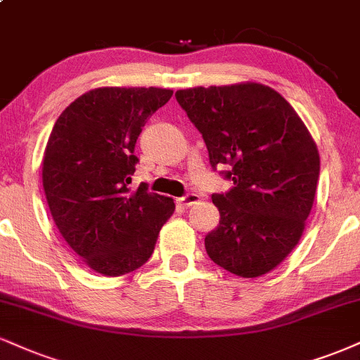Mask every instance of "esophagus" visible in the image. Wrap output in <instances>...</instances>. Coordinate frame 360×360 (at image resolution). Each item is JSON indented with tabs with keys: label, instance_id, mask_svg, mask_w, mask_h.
Listing matches in <instances>:
<instances>
[{
	"label": "esophagus",
	"instance_id": "34e87169",
	"mask_svg": "<svg viewBox=\"0 0 360 360\" xmlns=\"http://www.w3.org/2000/svg\"><path fill=\"white\" fill-rule=\"evenodd\" d=\"M198 201H199V194H194V193H191V194H186L184 198H179V199H177V202H179V205L183 206V207H189V206L196 205Z\"/></svg>",
	"mask_w": 360,
	"mask_h": 360
}]
</instances>
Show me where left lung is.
I'll use <instances>...</instances> for the list:
<instances>
[{
  "mask_svg": "<svg viewBox=\"0 0 360 360\" xmlns=\"http://www.w3.org/2000/svg\"><path fill=\"white\" fill-rule=\"evenodd\" d=\"M176 98L211 166H231L233 189L213 194L219 224L205 238L207 255L241 278L266 275L304 235L320 172L314 137L276 90L257 82L177 90Z\"/></svg>",
  "mask_w": 360,
  "mask_h": 360,
  "instance_id": "obj_1",
  "label": "left lung"
}]
</instances>
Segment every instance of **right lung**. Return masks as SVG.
<instances>
[{
  "label": "right lung",
  "mask_w": 360,
  "mask_h": 360,
  "mask_svg": "<svg viewBox=\"0 0 360 360\" xmlns=\"http://www.w3.org/2000/svg\"><path fill=\"white\" fill-rule=\"evenodd\" d=\"M171 97L159 86H101L53 125L41 164L46 202L60 235L95 274L122 276L144 265L174 213L172 198L129 188L142 125Z\"/></svg>",
  "instance_id": "obj_1"
}]
</instances>
